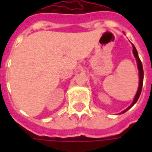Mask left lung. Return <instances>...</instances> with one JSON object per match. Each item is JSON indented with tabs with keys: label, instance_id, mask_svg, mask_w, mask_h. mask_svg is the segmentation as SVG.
Here are the masks:
<instances>
[{
	"label": "left lung",
	"instance_id": "1",
	"mask_svg": "<svg viewBox=\"0 0 152 152\" xmlns=\"http://www.w3.org/2000/svg\"><path fill=\"white\" fill-rule=\"evenodd\" d=\"M133 45V53H134V57H135L136 61H137V68H138V71H139V86H138L137 94H136V95L134 97V101H133V102H132V104H131L127 109H125L124 111L121 112L120 114H123V113H124L125 112H127L129 109L131 108V107L137 102V99L139 98V96H140L141 94V92H142V84H143V68H142V62H141L140 58H139V57H138V54H137V50H136V48H135V46H134V45Z\"/></svg>",
	"mask_w": 152,
	"mask_h": 152
}]
</instances>
